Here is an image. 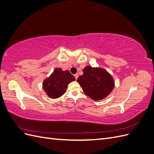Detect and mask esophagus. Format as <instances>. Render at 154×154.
Wrapping results in <instances>:
<instances>
[{
	"label": "esophagus",
	"instance_id": "1",
	"mask_svg": "<svg viewBox=\"0 0 154 154\" xmlns=\"http://www.w3.org/2000/svg\"><path fill=\"white\" fill-rule=\"evenodd\" d=\"M74 77H75V79H76V80H77L78 78V74H74Z\"/></svg>",
	"mask_w": 154,
	"mask_h": 154
}]
</instances>
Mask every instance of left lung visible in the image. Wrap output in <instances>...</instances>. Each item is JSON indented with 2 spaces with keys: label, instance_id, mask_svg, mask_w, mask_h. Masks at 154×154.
<instances>
[{
  "label": "left lung",
  "instance_id": "8db88e82",
  "mask_svg": "<svg viewBox=\"0 0 154 154\" xmlns=\"http://www.w3.org/2000/svg\"><path fill=\"white\" fill-rule=\"evenodd\" d=\"M77 79L85 94L95 101L103 100L114 87V79L105 69L86 66Z\"/></svg>",
  "mask_w": 154,
  "mask_h": 154
}]
</instances>
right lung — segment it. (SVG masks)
Segmentation results:
<instances>
[{
  "instance_id": "obj_1",
  "label": "right lung",
  "mask_w": 154,
  "mask_h": 154,
  "mask_svg": "<svg viewBox=\"0 0 154 154\" xmlns=\"http://www.w3.org/2000/svg\"><path fill=\"white\" fill-rule=\"evenodd\" d=\"M74 80L75 78L67 70L63 71L61 68H57L44 80L43 88L51 98H58L66 92L69 83Z\"/></svg>"
}]
</instances>
